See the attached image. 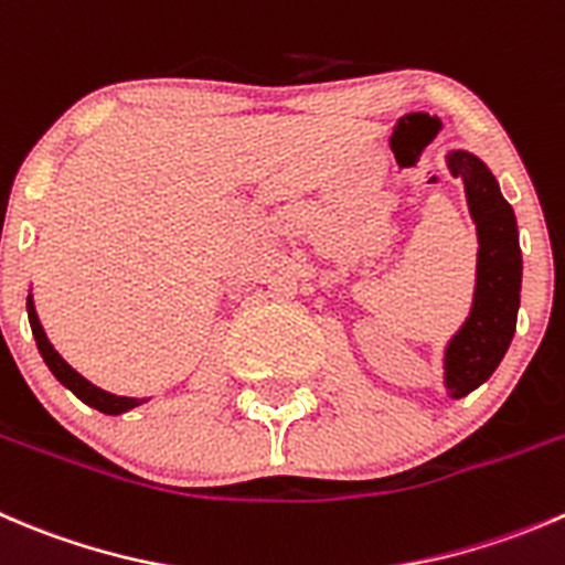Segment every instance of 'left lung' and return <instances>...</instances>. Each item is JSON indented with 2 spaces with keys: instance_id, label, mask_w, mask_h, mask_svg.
I'll list each match as a JSON object with an SVG mask.
<instances>
[{
  "instance_id": "8db88e82",
  "label": "left lung",
  "mask_w": 565,
  "mask_h": 565,
  "mask_svg": "<svg viewBox=\"0 0 565 565\" xmlns=\"http://www.w3.org/2000/svg\"><path fill=\"white\" fill-rule=\"evenodd\" d=\"M452 177L467 188L469 210L478 223V287L475 303L461 331L447 344L445 386L452 397H463L489 381L500 366L516 331L519 289H522V250L516 217L502 199L500 184L478 157L467 151L447 154Z\"/></svg>"
}]
</instances>
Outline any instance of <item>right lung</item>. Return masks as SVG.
Wrapping results in <instances>:
<instances>
[{"instance_id":"add662e5","label":"right lung","mask_w":565,"mask_h":565,"mask_svg":"<svg viewBox=\"0 0 565 565\" xmlns=\"http://www.w3.org/2000/svg\"><path fill=\"white\" fill-rule=\"evenodd\" d=\"M26 315H30L32 337H35L43 361H46L49 370L54 372V377H57L63 386H68L71 392L82 399V403L93 405V408L104 411V414H124V411H129V408H135V405L143 403V399H137V397H118V394H109V392H104V388L93 386L90 381H85V377H82L76 370H71V366L63 361V355L52 348V342L46 339V331H43L41 320H38L32 298L26 300Z\"/></svg>"}]
</instances>
